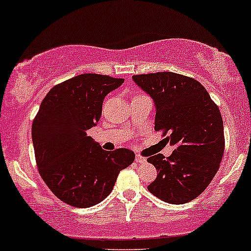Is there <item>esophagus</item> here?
Listing matches in <instances>:
<instances>
[{"mask_svg": "<svg viewBox=\"0 0 251 251\" xmlns=\"http://www.w3.org/2000/svg\"><path fill=\"white\" fill-rule=\"evenodd\" d=\"M135 161H136V163H139V164H145V163H146V158L140 157L139 154H136V157H135Z\"/></svg>", "mask_w": 251, "mask_h": 251, "instance_id": "1", "label": "esophagus"}]
</instances>
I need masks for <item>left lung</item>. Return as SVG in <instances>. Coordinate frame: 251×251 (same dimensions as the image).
Here are the masks:
<instances>
[{
	"instance_id": "obj_1",
	"label": "left lung",
	"mask_w": 251,
	"mask_h": 251,
	"mask_svg": "<svg viewBox=\"0 0 251 251\" xmlns=\"http://www.w3.org/2000/svg\"><path fill=\"white\" fill-rule=\"evenodd\" d=\"M134 82L153 99L154 129L168 134L175 147L169 158L147 159L157 178L147 187L161 201L187 203L208 187L224 154V126L218 106L196 80L171 72L134 75Z\"/></svg>"
}]
</instances>
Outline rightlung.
<instances>
[{
    "label": "right lung",
    "instance_id": "1",
    "mask_svg": "<svg viewBox=\"0 0 251 251\" xmlns=\"http://www.w3.org/2000/svg\"><path fill=\"white\" fill-rule=\"evenodd\" d=\"M125 80L81 74L56 85L43 99L32 125L39 174L60 200L87 208L111 193L121 170L135 154L126 148L105 151L88 136L101 116L104 98Z\"/></svg>",
    "mask_w": 251,
    "mask_h": 251
}]
</instances>
